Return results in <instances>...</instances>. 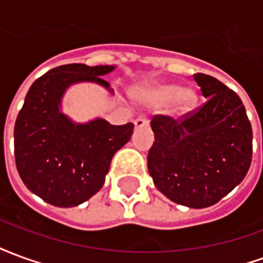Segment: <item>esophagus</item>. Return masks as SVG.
<instances>
[{"mask_svg": "<svg viewBox=\"0 0 263 263\" xmlns=\"http://www.w3.org/2000/svg\"><path fill=\"white\" fill-rule=\"evenodd\" d=\"M135 128H143V126H146L149 124V121L145 118V117H139V118H137L135 120Z\"/></svg>", "mask_w": 263, "mask_h": 263, "instance_id": "1", "label": "esophagus"}]
</instances>
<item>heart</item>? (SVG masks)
Instances as JSON below:
<instances>
[{"instance_id": "1", "label": "heart", "mask_w": 263, "mask_h": 263, "mask_svg": "<svg viewBox=\"0 0 263 263\" xmlns=\"http://www.w3.org/2000/svg\"><path fill=\"white\" fill-rule=\"evenodd\" d=\"M143 100L158 108L171 105V114L173 117H183L194 108L197 103V92L192 87L165 83L146 90L143 92Z\"/></svg>"}]
</instances>
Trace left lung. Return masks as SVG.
<instances>
[{
    "label": "left lung",
    "mask_w": 263,
    "mask_h": 263,
    "mask_svg": "<svg viewBox=\"0 0 263 263\" xmlns=\"http://www.w3.org/2000/svg\"><path fill=\"white\" fill-rule=\"evenodd\" d=\"M207 101L183 121L156 115L148 171L173 203L205 209L242 182L252 159V128L241 98L215 77L196 73Z\"/></svg>",
    "instance_id": "left-lung-1"
}]
</instances>
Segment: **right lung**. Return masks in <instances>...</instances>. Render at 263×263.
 <instances>
[{
    "mask_svg": "<svg viewBox=\"0 0 263 263\" xmlns=\"http://www.w3.org/2000/svg\"><path fill=\"white\" fill-rule=\"evenodd\" d=\"M115 67L59 66L28 90L15 122V163L26 187L43 201L56 207L87 201L103 187L112 156L129 141L132 122L111 125L100 117L76 122L62 111L67 88L77 83H94L114 94L101 77Z\"/></svg>",
    "mask_w": 263,
    "mask_h": 263,
    "instance_id": "add662e5",
    "label": "right lung"
}]
</instances>
